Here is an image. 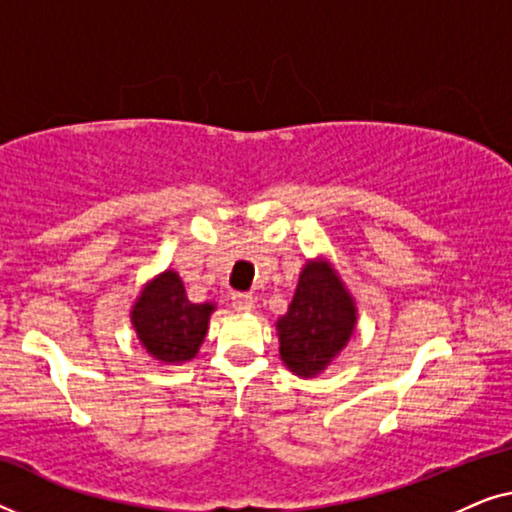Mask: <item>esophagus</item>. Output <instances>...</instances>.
I'll return each mask as SVG.
<instances>
[{
    "instance_id": "34e87169",
    "label": "esophagus",
    "mask_w": 512,
    "mask_h": 512,
    "mask_svg": "<svg viewBox=\"0 0 512 512\" xmlns=\"http://www.w3.org/2000/svg\"><path fill=\"white\" fill-rule=\"evenodd\" d=\"M233 307L237 312H249V310H254V305H256V298L251 296V293H233Z\"/></svg>"
}]
</instances>
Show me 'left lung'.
<instances>
[{
	"label": "left lung",
	"instance_id": "8db88e82",
	"mask_svg": "<svg viewBox=\"0 0 512 512\" xmlns=\"http://www.w3.org/2000/svg\"><path fill=\"white\" fill-rule=\"evenodd\" d=\"M356 324L352 298L326 263H307L289 312L277 321L279 354L293 373L324 370L347 345Z\"/></svg>",
	"mask_w": 512,
	"mask_h": 512
}]
</instances>
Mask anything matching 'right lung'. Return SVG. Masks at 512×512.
<instances>
[{
  "instance_id": "right-lung-1",
  "label": "right lung",
  "mask_w": 512,
  "mask_h": 512,
  "mask_svg": "<svg viewBox=\"0 0 512 512\" xmlns=\"http://www.w3.org/2000/svg\"><path fill=\"white\" fill-rule=\"evenodd\" d=\"M212 310L209 303H191L177 272L167 270L139 296L132 324L153 359L184 363L198 354Z\"/></svg>"
}]
</instances>
